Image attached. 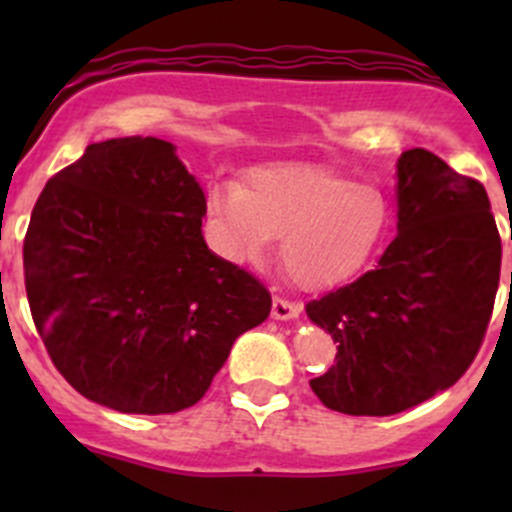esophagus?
Listing matches in <instances>:
<instances>
[{
	"label": "esophagus",
	"mask_w": 512,
	"mask_h": 512,
	"mask_svg": "<svg viewBox=\"0 0 512 512\" xmlns=\"http://www.w3.org/2000/svg\"><path fill=\"white\" fill-rule=\"evenodd\" d=\"M299 312H302V304L299 302H292V299L285 297L272 299V317L275 319H294L299 317Z\"/></svg>",
	"instance_id": "esophagus-1"
}]
</instances>
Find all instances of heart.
Returning a JSON list of instances; mask_svg holds the SVG:
<instances>
[{"mask_svg":"<svg viewBox=\"0 0 512 512\" xmlns=\"http://www.w3.org/2000/svg\"><path fill=\"white\" fill-rule=\"evenodd\" d=\"M208 208L225 255L237 262L262 260L272 237L282 235V270L307 289L352 277L389 227L379 188L309 165L257 170L247 188L215 185Z\"/></svg>","mask_w":512,"mask_h":512,"instance_id":"b5f03b06","label":"heart"}]
</instances>
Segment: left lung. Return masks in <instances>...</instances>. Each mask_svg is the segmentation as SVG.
Listing matches in <instances>:
<instances>
[{
  "label": "left lung",
  "instance_id": "1",
  "mask_svg": "<svg viewBox=\"0 0 512 512\" xmlns=\"http://www.w3.org/2000/svg\"><path fill=\"white\" fill-rule=\"evenodd\" d=\"M399 235L379 265L307 304L337 356L309 381L327 409L391 416L456 384L476 359L500 282L483 185L423 148L399 158Z\"/></svg>",
  "mask_w": 512,
  "mask_h": 512
}]
</instances>
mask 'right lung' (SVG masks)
<instances>
[{
  "label": "right lung",
  "instance_id": "right-lung-1",
  "mask_svg": "<svg viewBox=\"0 0 512 512\" xmlns=\"http://www.w3.org/2000/svg\"><path fill=\"white\" fill-rule=\"evenodd\" d=\"M198 180L160 138L91 143L41 190L24 285L41 342L86 399L121 414L198 404L267 319L255 275L208 250Z\"/></svg>",
  "mask_w": 512,
  "mask_h": 512
}]
</instances>
